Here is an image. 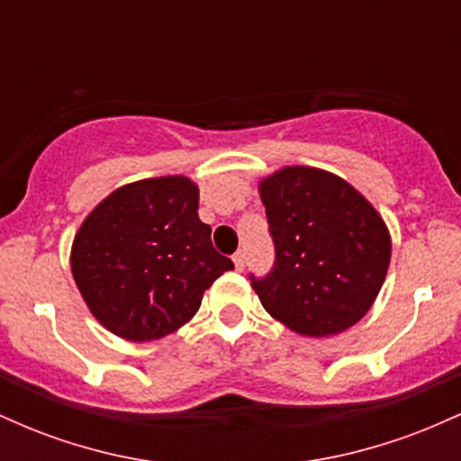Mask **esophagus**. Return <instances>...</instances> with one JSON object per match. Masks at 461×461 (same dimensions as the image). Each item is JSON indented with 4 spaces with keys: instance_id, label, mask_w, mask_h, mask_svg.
<instances>
[{
    "instance_id": "esophagus-1",
    "label": "esophagus",
    "mask_w": 461,
    "mask_h": 461,
    "mask_svg": "<svg viewBox=\"0 0 461 461\" xmlns=\"http://www.w3.org/2000/svg\"><path fill=\"white\" fill-rule=\"evenodd\" d=\"M231 260H234V264H236V271H242V268H245V253L242 251H236Z\"/></svg>"
}]
</instances>
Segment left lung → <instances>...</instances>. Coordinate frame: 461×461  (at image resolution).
Wrapping results in <instances>:
<instances>
[{
    "instance_id": "left-lung-1",
    "label": "left lung",
    "mask_w": 461,
    "mask_h": 461,
    "mask_svg": "<svg viewBox=\"0 0 461 461\" xmlns=\"http://www.w3.org/2000/svg\"><path fill=\"white\" fill-rule=\"evenodd\" d=\"M275 262L249 275L264 310L303 336H331L366 314L390 264V234L351 184L285 167L260 184Z\"/></svg>"
}]
</instances>
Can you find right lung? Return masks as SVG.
<instances>
[{
    "label": "right lung",
    "mask_w": 461,
    "mask_h": 461,
    "mask_svg": "<svg viewBox=\"0 0 461 461\" xmlns=\"http://www.w3.org/2000/svg\"><path fill=\"white\" fill-rule=\"evenodd\" d=\"M188 177L140 179L114 190L88 214L71 249V271L88 310L131 342L158 340L197 314L230 258L199 221Z\"/></svg>",
    "instance_id": "1"
}]
</instances>
